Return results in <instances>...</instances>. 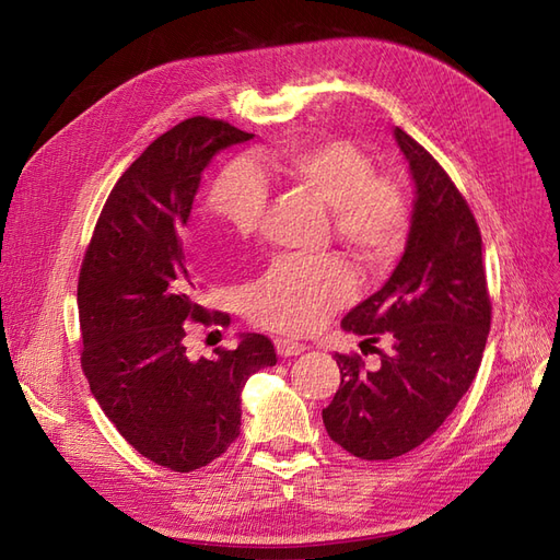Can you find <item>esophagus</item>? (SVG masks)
<instances>
[{"label":"esophagus","mask_w":560,"mask_h":560,"mask_svg":"<svg viewBox=\"0 0 560 560\" xmlns=\"http://www.w3.org/2000/svg\"><path fill=\"white\" fill-rule=\"evenodd\" d=\"M276 350H278L280 358H296V354H301L303 350H306V343L292 341V338H278Z\"/></svg>","instance_id":"34e87169"}]
</instances>
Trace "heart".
I'll list each match as a JSON object with an SVG mask.
<instances>
[{"instance_id": "heart-1", "label": "heart", "mask_w": 560, "mask_h": 560, "mask_svg": "<svg viewBox=\"0 0 560 560\" xmlns=\"http://www.w3.org/2000/svg\"><path fill=\"white\" fill-rule=\"evenodd\" d=\"M276 171L331 210V224L360 257L376 261L393 252L409 229V206L393 179L376 177L358 147L319 140L280 156ZM266 206V184L245 161L224 167L208 194V210L247 235ZM354 294L350 270L338 259H280L245 294L249 317L280 331H313Z\"/></svg>"}]
</instances>
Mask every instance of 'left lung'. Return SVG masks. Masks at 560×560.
Segmentation results:
<instances>
[{
    "instance_id": "8db88e82",
    "label": "left lung",
    "mask_w": 560,
    "mask_h": 560,
    "mask_svg": "<svg viewBox=\"0 0 560 560\" xmlns=\"http://www.w3.org/2000/svg\"><path fill=\"white\" fill-rule=\"evenodd\" d=\"M395 140L413 182L409 235L393 276L358 303L341 327L378 352L334 354L341 369L322 411L329 436L362 460H389L430 439L477 376L490 329L481 233L465 198L411 135ZM387 337L390 350L373 348Z\"/></svg>"
}]
</instances>
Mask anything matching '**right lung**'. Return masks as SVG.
<instances>
[{"label":"right lung","instance_id":"right-lung-1","mask_svg":"<svg viewBox=\"0 0 560 560\" xmlns=\"http://www.w3.org/2000/svg\"><path fill=\"white\" fill-rule=\"evenodd\" d=\"M252 138L206 116L161 135L116 182L81 266L91 393L135 451L175 471L206 467L235 442L247 378L278 362L264 334L200 360L184 346L191 322L224 325L226 315L196 303L182 231L212 159Z\"/></svg>","mask_w":560,"mask_h":560}]
</instances>
